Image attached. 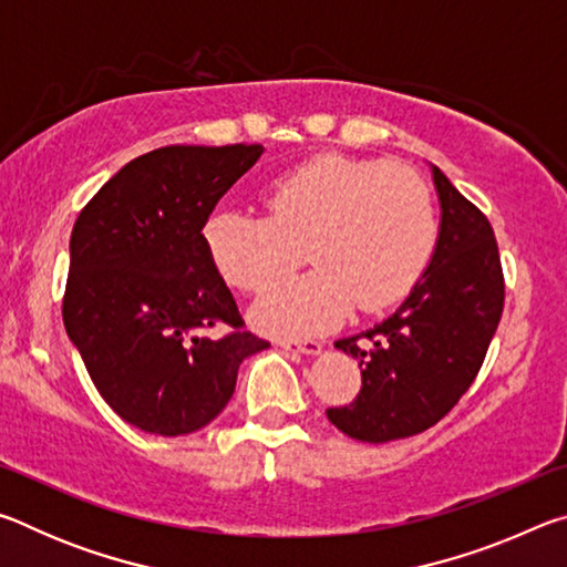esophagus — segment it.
<instances>
[{
	"label": "esophagus",
	"mask_w": 567,
	"mask_h": 567,
	"mask_svg": "<svg viewBox=\"0 0 567 567\" xmlns=\"http://www.w3.org/2000/svg\"><path fill=\"white\" fill-rule=\"evenodd\" d=\"M282 350L290 352H302V354H320L322 352V342L318 340H277Z\"/></svg>",
	"instance_id": "esophagus-1"
}]
</instances>
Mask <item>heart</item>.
<instances>
[{"mask_svg":"<svg viewBox=\"0 0 567 567\" xmlns=\"http://www.w3.org/2000/svg\"><path fill=\"white\" fill-rule=\"evenodd\" d=\"M267 219L219 209L203 227L209 262L243 292H262L300 260L315 272L272 287L252 307L262 332L332 330L352 305L372 315L415 285L435 239L427 189L382 162L324 155L265 189Z\"/></svg>","mask_w":567,"mask_h":567,"instance_id":"b5f03b06","label":"heart"}]
</instances>
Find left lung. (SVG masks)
Here are the masks:
<instances>
[{"mask_svg":"<svg viewBox=\"0 0 567 567\" xmlns=\"http://www.w3.org/2000/svg\"><path fill=\"white\" fill-rule=\"evenodd\" d=\"M440 229L433 257L395 312L334 342L362 364L360 395L328 420L362 443L417 435L473 385L503 315L505 282L493 227L433 165Z\"/></svg>","mask_w":567,"mask_h":567,"instance_id":"left-lung-1","label":"left lung"}]
</instances>
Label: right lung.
<instances>
[{
    "label": "right lung",
    "instance_id": "obj_1",
    "mask_svg": "<svg viewBox=\"0 0 567 567\" xmlns=\"http://www.w3.org/2000/svg\"><path fill=\"white\" fill-rule=\"evenodd\" d=\"M262 145L147 152L76 217L62 302L66 334L104 402L152 435H189L233 398L237 370L270 342L243 330L203 227ZM219 323L227 336H215Z\"/></svg>",
    "mask_w": 567,
    "mask_h": 567
}]
</instances>
